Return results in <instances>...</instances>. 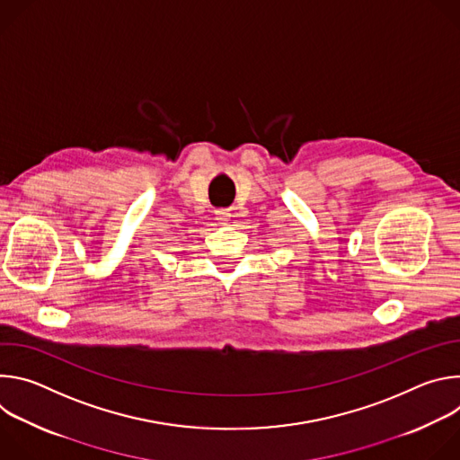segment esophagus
Masks as SVG:
<instances>
[{"label": "esophagus", "mask_w": 460, "mask_h": 460, "mask_svg": "<svg viewBox=\"0 0 460 460\" xmlns=\"http://www.w3.org/2000/svg\"><path fill=\"white\" fill-rule=\"evenodd\" d=\"M215 215H217V220H218V222H222V224L229 222V217H231V215L226 211V209H218Z\"/></svg>", "instance_id": "obj_1"}]
</instances>
